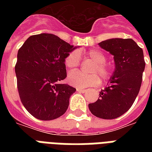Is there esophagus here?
I'll list each match as a JSON object with an SVG mask.
<instances>
[{"label":"esophagus","mask_w":152,"mask_h":152,"mask_svg":"<svg viewBox=\"0 0 152 152\" xmlns=\"http://www.w3.org/2000/svg\"><path fill=\"white\" fill-rule=\"evenodd\" d=\"M76 91H79V92H82V93L85 92L86 91L85 89H81V88H76Z\"/></svg>","instance_id":"esophagus-1"}]
</instances>
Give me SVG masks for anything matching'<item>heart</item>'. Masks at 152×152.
I'll return each instance as SVG.
<instances>
[{
  "label": "heart",
  "mask_w": 152,
  "mask_h": 152,
  "mask_svg": "<svg viewBox=\"0 0 152 152\" xmlns=\"http://www.w3.org/2000/svg\"><path fill=\"white\" fill-rule=\"evenodd\" d=\"M88 57L95 62L91 72L93 74L86 75L80 72H73L68 76V81L70 85L78 88L95 87L99 84L100 75L103 82H109L113 76V69L106 63V56L100 51L91 50L87 52ZM64 64L67 69L73 71L77 69L80 64V55L77 50L72 51L64 59ZM99 74L98 75L97 74Z\"/></svg>",
  "instance_id": "obj_1"
}]
</instances>
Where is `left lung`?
Listing matches in <instances>:
<instances>
[{"instance_id": "1", "label": "left lung", "mask_w": 152, "mask_h": 152, "mask_svg": "<svg viewBox=\"0 0 152 152\" xmlns=\"http://www.w3.org/2000/svg\"><path fill=\"white\" fill-rule=\"evenodd\" d=\"M99 45L113 55L115 71L110 84L88 107L97 118L114 119L129 110L139 93L145 68L144 53L131 39H111Z\"/></svg>"}]
</instances>
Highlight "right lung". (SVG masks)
I'll return each instance as SVG.
<instances>
[{"label":"right lung","mask_w":152,"mask_h":152,"mask_svg":"<svg viewBox=\"0 0 152 152\" xmlns=\"http://www.w3.org/2000/svg\"><path fill=\"white\" fill-rule=\"evenodd\" d=\"M73 46L52 34H34L18 51L15 71L20 100L39 120L62 116L76 88L60 82L66 78L65 57Z\"/></svg>","instance_id":"add662e5"}]
</instances>
